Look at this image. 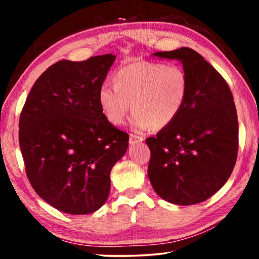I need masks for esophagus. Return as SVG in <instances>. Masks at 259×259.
I'll return each instance as SVG.
<instances>
[{"label": "esophagus", "instance_id": "1", "mask_svg": "<svg viewBox=\"0 0 259 259\" xmlns=\"http://www.w3.org/2000/svg\"><path fill=\"white\" fill-rule=\"evenodd\" d=\"M144 140L143 137H140V136H137V135H130V139H129V143L131 144V145H135V144L137 143H142Z\"/></svg>", "mask_w": 259, "mask_h": 259}]
</instances>
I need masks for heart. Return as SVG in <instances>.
Returning a JSON list of instances; mask_svg holds the SVG:
<instances>
[{"label":"heart","instance_id":"1","mask_svg":"<svg viewBox=\"0 0 259 259\" xmlns=\"http://www.w3.org/2000/svg\"><path fill=\"white\" fill-rule=\"evenodd\" d=\"M188 95V77L182 66L140 60L120 67L114 84L105 82L98 103L109 123L124 122L133 105L131 124L138 131L152 125L163 129L177 119Z\"/></svg>","mask_w":259,"mask_h":259}]
</instances>
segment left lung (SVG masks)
Here are the masks:
<instances>
[{
	"instance_id": "8db88e82",
	"label": "left lung",
	"mask_w": 259,
	"mask_h": 259,
	"mask_svg": "<svg viewBox=\"0 0 259 259\" xmlns=\"http://www.w3.org/2000/svg\"><path fill=\"white\" fill-rule=\"evenodd\" d=\"M153 56L181 61L188 95L177 119L146 139L148 178L170 203L203 202L224 186L235 165L239 123L233 96L221 74L190 48Z\"/></svg>"
}]
</instances>
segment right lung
<instances>
[{
  "instance_id": "obj_1",
  "label": "right lung",
  "mask_w": 259,
  "mask_h": 259,
  "mask_svg": "<svg viewBox=\"0 0 259 259\" xmlns=\"http://www.w3.org/2000/svg\"><path fill=\"white\" fill-rule=\"evenodd\" d=\"M115 60H60L30 90L19 119L26 175L38 196L60 211L87 214L106 202L111 170L129 136L105 119L98 90Z\"/></svg>"
}]
</instances>
